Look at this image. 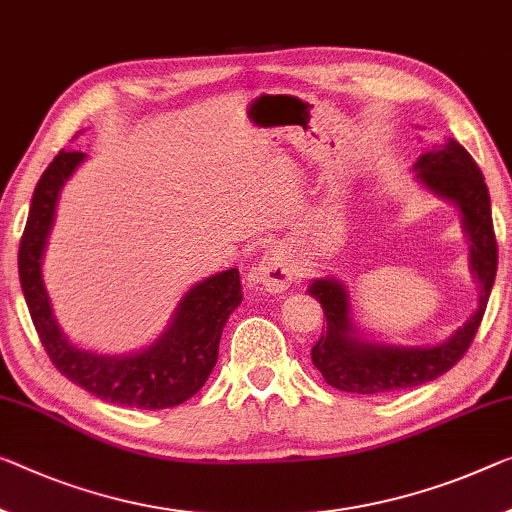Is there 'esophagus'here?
I'll return each mask as SVG.
<instances>
[{
    "mask_svg": "<svg viewBox=\"0 0 512 512\" xmlns=\"http://www.w3.org/2000/svg\"><path fill=\"white\" fill-rule=\"evenodd\" d=\"M256 279L261 281L270 293L286 290L290 283L297 279V267H295L293 256L288 254V249L274 247L267 251L256 270Z\"/></svg>",
    "mask_w": 512,
    "mask_h": 512,
    "instance_id": "obj_1",
    "label": "esophagus"
}]
</instances>
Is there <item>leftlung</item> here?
Masks as SVG:
<instances>
[{"mask_svg": "<svg viewBox=\"0 0 512 512\" xmlns=\"http://www.w3.org/2000/svg\"><path fill=\"white\" fill-rule=\"evenodd\" d=\"M416 169L432 192L455 201L462 210L465 231L471 240V267L481 283V304L467 325L460 327L442 345L389 348V345L357 341L352 336L348 295L341 283L334 279L313 281L309 293L322 304L327 327H322L318 343L311 348V361L329 387L338 391L382 396V393L437 380L465 357L483 322L499 263V245L494 235L490 192H487L485 178L474 157L455 139H448V144L437 151L423 153L416 160Z\"/></svg>", "mask_w": 512, "mask_h": 512, "instance_id": "1", "label": "left lung"}]
</instances>
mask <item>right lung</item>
Here are the masks:
<instances>
[{"instance_id":"1","label":"right lung","mask_w":512,"mask_h":512,"mask_svg":"<svg viewBox=\"0 0 512 512\" xmlns=\"http://www.w3.org/2000/svg\"><path fill=\"white\" fill-rule=\"evenodd\" d=\"M82 160L80 151H61L31 196L18 251V272L29 316L52 366L91 396L137 410L176 407L201 391L217 364L222 329L242 302L240 272L233 267L194 286L180 302L169 332L139 355L100 357L77 350L54 322L41 277V258L61 185Z\"/></svg>"}]
</instances>
